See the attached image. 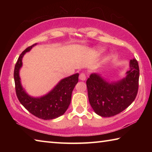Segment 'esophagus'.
<instances>
[{"instance_id":"esophagus-1","label":"esophagus","mask_w":152,"mask_h":152,"mask_svg":"<svg viewBox=\"0 0 152 152\" xmlns=\"http://www.w3.org/2000/svg\"><path fill=\"white\" fill-rule=\"evenodd\" d=\"M86 74H85V73L82 72V73L80 74L79 79L80 80H86Z\"/></svg>"}]
</instances>
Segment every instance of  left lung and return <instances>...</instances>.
Here are the masks:
<instances>
[{"instance_id":"8db88e82","label":"left lung","mask_w":152,"mask_h":152,"mask_svg":"<svg viewBox=\"0 0 152 152\" xmlns=\"http://www.w3.org/2000/svg\"><path fill=\"white\" fill-rule=\"evenodd\" d=\"M126 78L117 82L105 81L96 74L87 79L89 102L100 116L109 117L119 114L134 101L139 88L140 68L137 60L130 61Z\"/></svg>"}]
</instances>
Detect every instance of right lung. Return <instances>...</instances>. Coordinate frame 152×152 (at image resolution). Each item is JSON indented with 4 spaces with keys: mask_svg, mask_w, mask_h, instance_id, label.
<instances>
[{
    "mask_svg": "<svg viewBox=\"0 0 152 152\" xmlns=\"http://www.w3.org/2000/svg\"><path fill=\"white\" fill-rule=\"evenodd\" d=\"M27 48L20 53L15 66L14 80L15 91L19 102L34 116L44 120L56 119L62 115L70 104L72 92L78 82L79 74H75L59 82L50 93L41 98H33L26 94L20 84L19 69L22 66V58L32 47Z\"/></svg>",
    "mask_w": 152,
    "mask_h": 152,
    "instance_id": "right-lung-1",
    "label": "right lung"
}]
</instances>
